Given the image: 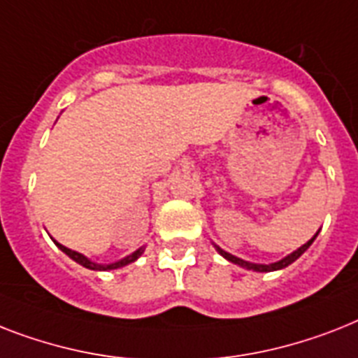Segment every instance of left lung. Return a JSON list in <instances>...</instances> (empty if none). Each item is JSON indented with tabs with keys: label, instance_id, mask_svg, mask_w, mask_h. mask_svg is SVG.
<instances>
[{
	"label": "left lung",
	"instance_id": "1",
	"mask_svg": "<svg viewBox=\"0 0 358 358\" xmlns=\"http://www.w3.org/2000/svg\"><path fill=\"white\" fill-rule=\"evenodd\" d=\"M315 239H316V235H315V237H313V239L309 241V243H305V245L300 246V248L296 250V252H292V254H290V255H287L285 259L278 261V263H272V264H254V263H246V261H243V259H239V257H235V255L228 254V252H224V250H220V248H217V250H219V252H220V255H224L226 259L231 261V263H235V264H241V266H245V268L255 270V272H272V270L285 268V266H289L290 263H294V261L298 259V257H300L301 254H303L305 250H307L310 245H313V241H315Z\"/></svg>",
	"mask_w": 358,
	"mask_h": 358
}]
</instances>
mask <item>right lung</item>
<instances>
[{
  "label": "right lung",
  "mask_w": 358,
  "mask_h": 358,
  "mask_svg": "<svg viewBox=\"0 0 358 358\" xmlns=\"http://www.w3.org/2000/svg\"><path fill=\"white\" fill-rule=\"evenodd\" d=\"M55 245H57L58 248L62 250L64 254H68L69 257H71V259L77 261L78 264H83V266H86V268H90V270H113V268H121V266H124V264L132 263V261H136V259H138V257H139V255L143 254V250L139 248V250H136V252H134L132 255H129V257H124V259L117 261V263H112V264H95V263H92V261H90V259H86V257H84L83 254H78V252H73V250L66 248V246H62V245H60V243H55Z\"/></svg>",
  "instance_id": "add662e5"
}]
</instances>
